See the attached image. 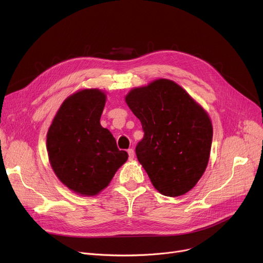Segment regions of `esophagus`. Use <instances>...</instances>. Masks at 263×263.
Returning a JSON list of instances; mask_svg holds the SVG:
<instances>
[{"label": "esophagus", "instance_id": "obj_1", "mask_svg": "<svg viewBox=\"0 0 263 263\" xmlns=\"http://www.w3.org/2000/svg\"><path fill=\"white\" fill-rule=\"evenodd\" d=\"M128 155H129V159L133 160L134 159V150L132 148L128 149Z\"/></svg>", "mask_w": 263, "mask_h": 263}]
</instances>
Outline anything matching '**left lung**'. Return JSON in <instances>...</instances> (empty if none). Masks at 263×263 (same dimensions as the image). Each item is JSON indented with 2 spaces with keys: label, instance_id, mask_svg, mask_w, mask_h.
I'll return each instance as SVG.
<instances>
[{
  "label": "left lung",
  "instance_id": "1",
  "mask_svg": "<svg viewBox=\"0 0 263 263\" xmlns=\"http://www.w3.org/2000/svg\"><path fill=\"white\" fill-rule=\"evenodd\" d=\"M126 102L142 123L135 154L154 186L165 196L185 194L208 165L213 135L208 114L166 79L132 89Z\"/></svg>",
  "mask_w": 263,
  "mask_h": 263
}]
</instances>
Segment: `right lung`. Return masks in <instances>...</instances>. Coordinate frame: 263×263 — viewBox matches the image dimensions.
I'll return each instance as SVG.
<instances>
[{
  "label": "right lung",
  "instance_id": "right-lung-1",
  "mask_svg": "<svg viewBox=\"0 0 263 263\" xmlns=\"http://www.w3.org/2000/svg\"><path fill=\"white\" fill-rule=\"evenodd\" d=\"M105 95L84 89L67 98L47 135L51 166L60 180L81 195L98 194L127 161L114 136L100 124Z\"/></svg>",
  "mask_w": 263,
  "mask_h": 263
}]
</instances>
